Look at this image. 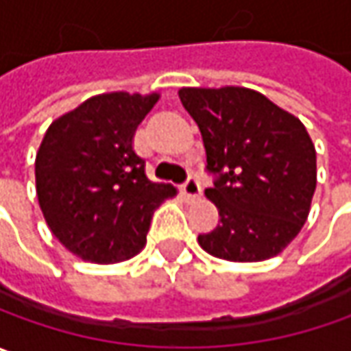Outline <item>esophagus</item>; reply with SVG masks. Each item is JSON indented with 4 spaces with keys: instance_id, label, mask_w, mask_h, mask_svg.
<instances>
[{
    "instance_id": "34e87169",
    "label": "esophagus",
    "mask_w": 351,
    "mask_h": 351,
    "mask_svg": "<svg viewBox=\"0 0 351 351\" xmlns=\"http://www.w3.org/2000/svg\"><path fill=\"white\" fill-rule=\"evenodd\" d=\"M199 192H202V186H199L198 176L190 175L186 178V182L182 184V194H184L186 198H198Z\"/></svg>"
}]
</instances>
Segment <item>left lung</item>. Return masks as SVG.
Masks as SVG:
<instances>
[{"mask_svg": "<svg viewBox=\"0 0 351 351\" xmlns=\"http://www.w3.org/2000/svg\"><path fill=\"white\" fill-rule=\"evenodd\" d=\"M198 124L213 186L206 196L219 221L199 247L231 262L282 252L307 221L317 186V153L301 120L243 87L180 89Z\"/></svg>", "mask_w": 351, "mask_h": 351, "instance_id": "1", "label": "left lung"}]
</instances>
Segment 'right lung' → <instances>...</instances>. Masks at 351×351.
Returning <instances> with one entry per match:
<instances>
[{
    "instance_id": "1",
    "label": "right lung",
    "mask_w": 351,
    "mask_h": 351,
    "mask_svg": "<svg viewBox=\"0 0 351 351\" xmlns=\"http://www.w3.org/2000/svg\"><path fill=\"white\" fill-rule=\"evenodd\" d=\"M159 95L93 97L50 124L36 153V194L54 237L79 258L138 254L153 212L176 190L145 176L134 134Z\"/></svg>"
}]
</instances>
